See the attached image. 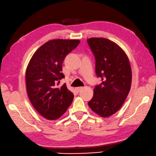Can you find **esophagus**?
<instances>
[{"mask_svg": "<svg viewBox=\"0 0 156 156\" xmlns=\"http://www.w3.org/2000/svg\"><path fill=\"white\" fill-rule=\"evenodd\" d=\"M83 89V87H81V86H80V87H76V90L77 92H80V91H81V90Z\"/></svg>", "mask_w": 156, "mask_h": 156, "instance_id": "1", "label": "esophagus"}]
</instances>
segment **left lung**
I'll list each match as a JSON object with an SVG mask.
<instances>
[{
	"instance_id": "left-lung-1",
	"label": "left lung",
	"mask_w": 156,
	"mask_h": 156,
	"mask_svg": "<svg viewBox=\"0 0 156 156\" xmlns=\"http://www.w3.org/2000/svg\"><path fill=\"white\" fill-rule=\"evenodd\" d=\"M95 59V73L102 82L96 85L88 102L93 112L102 117L113 115L121 108L131 87L132 70L123 49L106 38L87 40Z\"/></svg>"
}]
</instances>
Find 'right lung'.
Segmentation results:
<instances>
[{
  "mask_svg": "<svg viewBox=\"0 0 156 156\" xmlns=\"http://www.w3.org/2000/svg\"><path fill=\"white\" fill-rule=\"evenodd\" d=\"M78 40H50L42 45L31 58L26 72L29 100L43 117L56 120L70 107L74 95L66 84L59 86L65 77L62 64L70 51L78 46Z\"/></svg>",
  "mask_w": 156,
  "mask_h": 156,
  "instance_id": "1",
  "label": "right lung"
}]
</instances>
